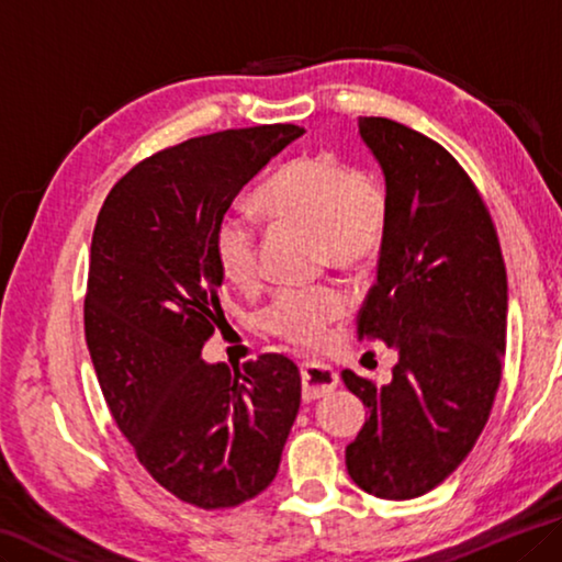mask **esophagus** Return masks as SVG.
Returning a JSON list of instances; mask_svg holds the SVG:
<instances>
[{"instance_id":"obj_1","label":"esophagus","mask_w":562,"mask_h":562,"mask_svg":"<svg viewBox=\"0 0 562 562\" xmlns=\"http://www.w3.org/2000/svg\"><path fill=\"white\" fill-rule=\"evenodd\" d=\"M340 382L335 368L319 362H305L302 364V397L305 400H317L333 393Z\"/></svg>"}]
</instances>
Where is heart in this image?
<instances>
[{
    "instance_id": "obj_1",
    "label": "heart",
    "mask_w": 562,
    "mask_h": 562,
    "mask_svg": "<svg viewBox=\"0 0 562 562\" xmlns=\"http://www.w3.org/2000/svg\"><path fill=\"white\" fill-rule=\"evenodd\" d=\"M255 204L272 222L315 227L317 257L340 270H364L387 233V192L375 177L358 172L340 157L300 155L257 187ZM212 252L222 278L249 292L260 284L257 229L249 220L225 215L215 227ZM345 295L333 284L284 290L262 315L270 335L300 350H317L327 325L342 317Z\"/></svg>"
}]
</instances>
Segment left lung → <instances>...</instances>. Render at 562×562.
<instances>
[{
	"instance_id": "obj_1",
	"label": "left lung",
	"mask_w": 562,
	"mask_h": 562,
	"mask_svg": "<svg viewBox=\"0 0 562 562\" xmlns=\"http://www.w3.org/2000/svg\"><path fill=\"white\" fill-rule=\"evenodd\" d=\"M390 204L360 335L397 350L387 385L342 372L370 415L345 450L355 485L382 501L438 487L483 432L501 385L507 274L493 220L456 157L385 117H358Z\"/></svg>"
}]
</instances>
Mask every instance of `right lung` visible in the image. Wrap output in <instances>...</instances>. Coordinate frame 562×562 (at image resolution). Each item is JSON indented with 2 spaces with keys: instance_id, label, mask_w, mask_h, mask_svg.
Wrapping results in <instances>:
<instances>
[{
  "instance_id": "1",
  "label": "right lung",
  "mask_w": 562,
  "mask_h": 562,
  "mask_svg": "<svg viewBox=\"0 0 562 562\" xmlns=\"http://www.w3.org/2000/svg\"><path fill=\"white\" fill-rule=\"evenodd\" d=\"M302 135L262 124L162 149L112 187L94 225L85 335L102 395L147 473L204 510L272 483L300 409V370L284 355L229 370L202 347L225 323L217 222Z\"/></svg>"
}]
</instances>
